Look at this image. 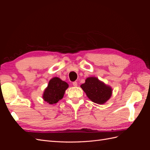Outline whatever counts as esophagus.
Here are the masks:
<instances>
[{
    "label": "esophagus",
    "mask_w": 150,
    "mask_h": 150,
    "mask_svg": "<svg viewBox=\"0 0 150 150\" xmlns=\"http://www.w3.org/2000/svg\"><path fill=\"white\" fill-rule=\"evenodd\" d=\"M72 85H73L74 86H78V83H77V82H76V81H74V82L72 83Z\"/></svg>",
    "instance_id": "34e87169"
}]
</instances>
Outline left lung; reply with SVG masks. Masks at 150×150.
<instances>
[{
	"mask_svg": "<svg viewBox=\"0 0 150 150\" xmlns=\"http://www.w3.org/2000/svg\"><path fill=\"white\" fill-rule=\"evenodd\" d=\"M88 98L99 104L105 103L111 96L112 88L96 77H89L81 85Z\"/></svg>",
	"mask_w": 150,
	"mask_h": 150,
	"instance_id": "left-lung-1",
	"label": "left lung"
}]
</instances>
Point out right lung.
<instances>
[{"label":"right lung","mask_w":150,"mask_h":150,"mask_svg":"<svg viewBox=\"0 0 150 150\" xmlns=\"http://www.w3.org/2000/svg\"><path fill=\"white\" fill-rule=\"evenodd\" d=\"M69 85L60 78H53L49 81L47 87L43 93V99L50 104L57 103L64 96Z\"/></svg>","instance_id":"1"}]
</instances>
